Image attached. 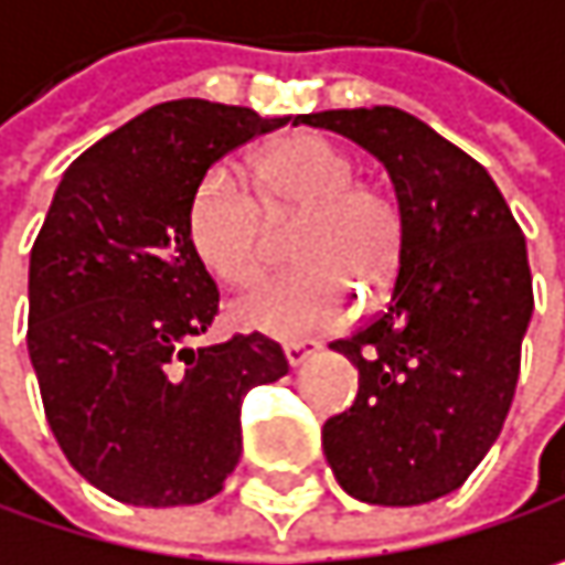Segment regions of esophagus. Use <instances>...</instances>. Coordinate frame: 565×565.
Returning a JSON list of instances; mask_svg holds the SVG:
<instances>
[{
	"instance_id": "1",
	"label": "esophagus",
	"mask_w": 565,
	"mask_h": 565,
	"mask_svg": "<svg viewBox=\"0 0 565 565\" xmlns=\"http://www.w3.org/2000/svg\"><path fill=\"white\" fill-rule=\"evenodd\" d=\"M317 353V343H307V340H290V343H284V356H287V363L290 366H300L307 356H313Z\"/></svg>"
}]
</instances>
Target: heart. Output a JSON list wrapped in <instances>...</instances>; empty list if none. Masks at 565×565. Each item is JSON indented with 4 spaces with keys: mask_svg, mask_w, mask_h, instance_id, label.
<instances>
[{
    "mask_svg": "<svg viewBox=\"0 0 565 565\" xmlns=\"http://www.w3.org/2000/svg\"><path fill=\"white\" fill-rule=\"evenodd\" d=\"M248 182L252 189L235 172L215 167L192 189L185 212L192 252L235 287L265 275L267 222L297 218L290 232L297 268L235 300L242 327L307 337L343 320L347 284L373 294L393 281L405 235L402 209L390 189L356 175L337 143L320 134L284 137L252 157Z\"/></svg>",
    "mask_w": 565,
    "mask_h": 565,
    "instance_id": "b5f03b06",
    "label": "heart"
}]
</instances>
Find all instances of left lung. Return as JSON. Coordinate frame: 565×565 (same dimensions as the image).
<instances>
[{
  "label": "left lung",
  "instance_id": "obj_1",
  "mask_svg": "<svg viewBox=\"0 0 565 565\" xmlns=\"http://www.w3.org/2000/svg\"><path fill=\"white\" fill-rule=\"evenodd\" d=\"M383 160L402 209L393 300L330 350L360 373L327 418L347 494L412 508L458 491L504 428L533 313L526 242L488 170L398 107L300 114Z\"/></svg>",
  "mask_w": 565,
  "mask_h": 565
}]
</instances>
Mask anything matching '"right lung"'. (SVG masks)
Here are the masks:
<instances>
[{"instance_id":"obj_1","label":"right lung","mask_w":565,"mask_h":565,"mask_svg":"<svg viewBox=\"0 0 565 565\" xmlns=\"http://www.w3.org/2000/svg\"><path fill=\"white\" fill-rule=\"evenodd\" d=\"M287 120L167 100L84 150L57 185L32 245L29 356L64 458L114 501L215 498L242 455V398L287 373L265 333L202 343L218 287L185 232L199 179Z\"/></svg>"}]
</instances>
